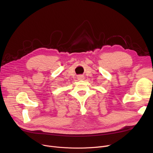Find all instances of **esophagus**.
Segmentation results:
<instances>
[{
  "instance_id": "1",
  "label": "esophagus",
  "mask_w": 153,
  "mask_h": 153,
  "mask_svg": "<svg viewBox=\"0 0 153 153\" xmlns=\"http://www.w3.org/2000/svg\"><path fill=\"white\" fill-rule=\"evenodd\" d=\"M83 77H84V76H79L77 77V78H78L79 79H81V80L84 79Z\"/></svg>"
}]
</instances>
